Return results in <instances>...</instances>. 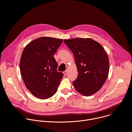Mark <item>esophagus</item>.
Instances as JSON below:
<instances>
[{
  "label": "esophagus",
  "instance_id": "obj_1",
  "mask_svg": "<svg viewBox=\"0 0 132 132\" xmlns=\"http://www.w3.org/2000/svg\"><path fill=\"white\" fill-rule=\"evenodd\" d=\"M63 73H64V75L65 76H67V73H68L67 70H65V71H64V72H63Z\"/></svg>",
  "mask_w": 132,
  "mask_h": 132
}]
</instances>
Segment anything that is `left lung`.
<instances>
[{
    "instance_id": "8db88e82",
    "label": "left lung",
    "mask_w": 132,
    "mask_h": 132,
    "mask_svg": "<svg viewBox=\"0 0 132 132\" xmlns=\"http://www.w3.org/2000/svg\"><path fill=\"white\" fill-rule=\"evenodd\" d=\"M74 54L78 76L72 83L84 96L99 91L108 77L109 60L103 47L91 38H77L64 40Z\"/></svg>"
}]
</instances>
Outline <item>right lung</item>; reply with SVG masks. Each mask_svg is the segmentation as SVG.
Segmentation results:
<instances>
[{"label":"right lung","mask_w":132,"mask_h":132,"mask_svg":"<svg viewBox=\"0 0 132 132\" xmlns=\"http://www.w3.org/2000/svg\"><path fill=\"white\" fill-rule=\"evenodd\" d=\"M63 39L42 37L24 48L20 61V70L27 88L35 97L46 99L56 92L64 76L57 71L53 55Z\"/></svg>","instance_id":"1"}]
</instances>
